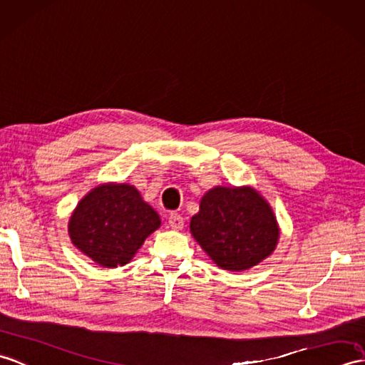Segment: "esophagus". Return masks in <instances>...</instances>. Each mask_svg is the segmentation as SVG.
Wrapping results in <instances>:
<instances>
[{"instance_id": "obj_1", "label": "esophagus", "mask_w": 365, "mask_h": 365, "mask_svg": "<svg viewBox=\"0 0 365 365\" xmlns=\"http://www.w3.org/2000/svg\"><path fill=\"white\" fill-rule=\"evenodd\" d=\"M168 222L169 227L174 228V230H180V228H183V217L179 213H171Z\"/></svg>"}]
</instances>
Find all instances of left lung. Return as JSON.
Wrapping results in <instances>:
<instances>
[{
    "label": "left lung",
    "instance_id": "left-lung-1",
    "mask_svg": "<svg viewBox=\"0 0 365 365\" xmlns=\"http://www.w3.org/2000/svg\"><path fill=\"white\" fill-rule=\"evenodd\" d=\"M190 228L208 257L225 270L257 266L272 253L278 241L272 210L252 188L210 190Z\"/></svg>",
    "mask_w": 365,
    "mask_h": 365
}]
</instances>
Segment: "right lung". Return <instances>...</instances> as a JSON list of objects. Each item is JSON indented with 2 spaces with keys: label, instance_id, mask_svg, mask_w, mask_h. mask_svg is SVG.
<instances>
[{
  "label": "right lung",
  "instance_id": "add662e5",
  "mask_svg": "<svg viewBox=\"0 0 365 365\" xmlns=\"http://www.w3.org/2000/svg\"><path fill=\"white\" fill-rule=\"evenodd\" d=\"M160 227L157 211L130 185L107 183L90 191L70 217L73 244L104 267L124 266Z\"/></svg>",
  "mask_w": 365,
  "mask_h": 365
}]
</instances>
